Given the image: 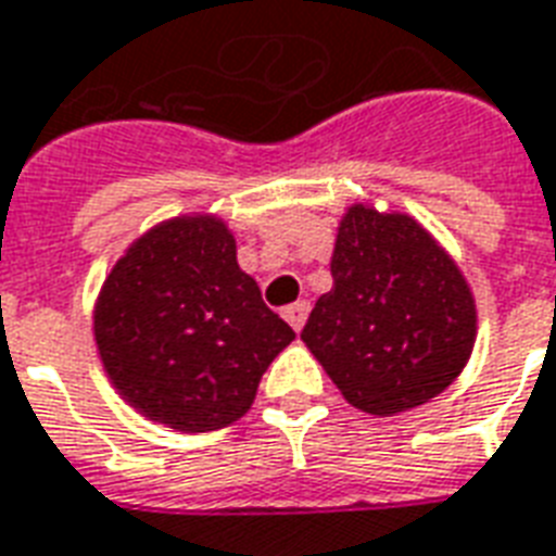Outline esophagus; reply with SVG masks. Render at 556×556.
I'll use <instances>...</instances> for the list:
<instances>
[{"mask_svg": "<svg viewBox=\"0 0 556 556\" xmlns=\"http://www.w3.org/2000/svg\"><path fill=\"white\" fill-rule=\"evenodd\" d=\"M307 313H311V302H295L283 311V319L293 325V331H302L307 323Z\"/></svg>", "mask_w": 556, "mask_h": 556, "instance_id": "1", "label": "esophagus"}]
</instances>
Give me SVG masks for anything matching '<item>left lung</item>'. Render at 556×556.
Wrapping results in <instances>:
<instances>
[{
	"mask_svg": "<svg viewBox=\"0 0 556 556\" xmlns=\"http://www.w3.org/2000/svg\"><path fill=\"white\" fill-rule=\"evenodd\" d=\"M331 275L302 340L345 402L392 416L437 399L460 375L475 345V302L416 219L354 204Z\"/></svg>",
	"mask_w": 556,
	"mask_h": 556,
	"instance_id": "obj_1",
	"label": "left lung"
}]
</instances>
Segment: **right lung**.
Listing matches in <instances>:
<instances>
[{"instance_id": "obj_1", "label": "right lung", "mask_w": 556, "mask_h": 556, "mask_svg": "<svg viewBox=\"0 0 556 556\" xmlns=\"http://www.w3.org/2000/svg\"><path fill=\"white\" fill-rule=\"evenodd\" d=\"M93 331L116 390L149 419L190 433L240 419L266 366L295 340L214 216L140 237L104 281Z\"/></svg>"}]
</instances>
